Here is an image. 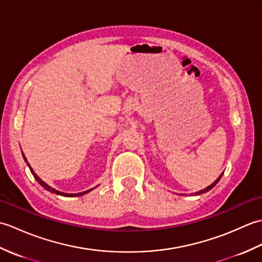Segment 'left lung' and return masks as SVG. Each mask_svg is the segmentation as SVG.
Wrapping results in <instances>:
<instances>
[{"label":"left lung","mask_w":262,"mask_h":262,"mask_svg":"<svg viewBox=\"0 0 262 262\" xmlns=\"http://www.w3.org/2000/svg\"><path fill=\"white\" fill-rule=\"evenodd\" d=\"M222 176H223V173H222V174H221V176H220L219 178H217V179H216V180H215V181H214L213 183H211V185H210V186H208L207 188H205V189H203V190H200V191L196 192V194H202V193H205V192H207V191H209V190H210V189H211V188H214V187L216 186V183H217V182H219V181L221 180V178H222Z\"/></svg>","instance_id":"1"}]
</instances>
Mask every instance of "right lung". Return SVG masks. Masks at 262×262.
<instances>
[{
  "instance_id": "add662e5",
  "label": "right lung",
  "mask_w": 262,
  "mask_h": 262,
  "mask_svg": "<svg viewBox=\"0 0 262 262\" xmlns=\"http://www.w3.org/2000/svg\"><path fill=\"white\" fill-rule=\"evenodd\" d=\"M24 159H25V161H26V162L28 163V161H27V159H26V157H25V155H24ZM28 166H29V169H30V171H31V173H32V176L33 177H35V179L39 182V183H40V185L43 187V188H45V189H47V190L48 191H51V192H54V193H57V194H60V196H65V197H75V196H82V194H84V193H88L89 191H91L92 190V189H90V190H86V191H83V192H80V193H65V192H60V191H58V190H55V189L54 188H52V187H49L48 185H47V183H45V182H43L41 179H40V178H39L36 173H35V171H33L32 169H31V166L29 165V163H28Z\"/></svg>"
}]
</instances>
